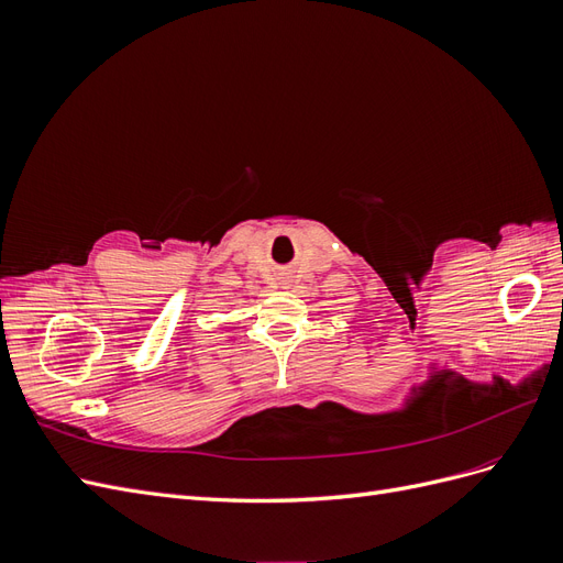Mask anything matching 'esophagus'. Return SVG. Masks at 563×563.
I'll list each match as a JSON object with an SVG mask.
<instances>
[{
    "label": "esophagus",
    "instance_id": "esophagus-1",
    "mask_svg": "<svg viewBox=\"0 0 563 563\" xmlns=\"http://www.w3.org/2000/svg\"><path fill=\"white\" fill-rule=\"evenodd\" d=\"M282 279H284V288H286V286H288V284H286V277H282Z\"/></svg>",
    "mask_w": 563,
    "mask_h": 563
}]
</instances>
